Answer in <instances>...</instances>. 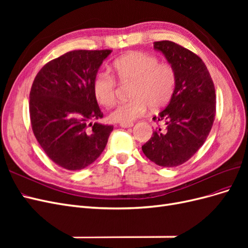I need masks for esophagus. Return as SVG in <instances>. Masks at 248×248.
<instances>
[{"mask_svg":"<svg viewBox=\"0 0 248 248\" xmlns=\"http://www.w3.org/2000/svg\"><path fill=\"white\" fill-rule=\"evenodd\" d=\"M120 126L123 127V128H129V127L133 126V123H120Z\"/></svg>","mask_w":248,"mask_h":248,"instance_id":"34e87169","label":"esophagus"}]
</instances>
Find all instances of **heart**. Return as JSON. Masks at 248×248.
Segmentation results:
<instances>
[{"mask_svg":"<svg viewBox=\"0 0 248 248\" xmlns=\"http://www.w3.org/2000/svg\"><path fill=\"white\" fill-rule=\"evenodd\" d=\"M116 78L123 82L132 81L130 100L119 104L110 112L115 122L131 123L141 117L150 107L152 110L166 107L176 87V72L168 63H160L155 56L131 51L112 63ZM93 93L101 106L110 107L116 101L117 81L108 72H98L93 79Z\"/></svg>","mask_w":248,"mask_h":248,"instance_id":"b5f03b06","label":"heart"}]
</instances>
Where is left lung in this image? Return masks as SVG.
I'll use <instances>...</instances> for the list:
<instances>
[{"instance_id":"1","label":"left lung","mask_w":248,"mask_h":248,"mask_svg":"<svg viewBox=\"0 0 248 248\" xmlns=\"http://www.w3.org/2000/svg\"><path fill=\"white\" fill-rule=\"evenodd\" d=\"M176 72V87L170 103L156 122L157 128L141 150L148 158L163 168H174L186 162L197 153L211 131L216 111L215 88L202 60L179 44L154 42Z\"/></svg>"}]
</instances>
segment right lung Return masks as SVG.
I'll use <instances>...</instances> for the list:
<instances>
[{
    "instance_id": "right-lung-1",
    "label": "right lung",
    "mask_w": 248,
    "mask_h": 248,
    "mask_svg": "<svg viewBox=\"0 0 248 248\" xmlns=\"http://www.w3.org/2000/svg\"><path fill=\"white\" fill-rule=\"evenodd\" d=\"M110 49L72 50L44 65L30 92L32 130L43 151L59 167L78 170L93 163L108 144L112 125L93 93V79Z\"/></svg>"
}]
</instances>
